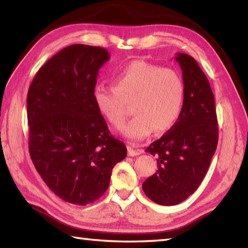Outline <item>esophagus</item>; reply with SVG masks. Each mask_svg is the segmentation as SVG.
<instances>
[{
    "label": "esophagus",
    "instance_id": "34e87169",
    "mask_svg": "<svg viewBox=\"0 0 248 248\" xmlns=\"http://www.w3.org/2000/svg\"><path fill=\"white\" fill-rule=\"evenodd\" d=\"M143 153V151L140 150V149H134L133 146H128V154L130 156H137V155H140Z\"/></svg>",
    "mask_w": 248,
    "mask_h": 248
}]
</instances>
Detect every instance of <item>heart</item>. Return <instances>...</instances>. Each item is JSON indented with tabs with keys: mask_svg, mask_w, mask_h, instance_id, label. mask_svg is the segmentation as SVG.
Returning a JSON list of instances; mask_svg holds the SVG:
<instances>
[{
	"mask_svg": "<svg viewBox=\"0 0 248 248\" xmlns=\"http://www.w3.org/2000/svg\"><path fill=\"white\" fill-rule=\"evenodd\" d=\"M114 86L98 84L93 98L98 111L111 124H123L125 104L131 103L132 119L121 127L127 139L141 141L154 130L166 132L176 124L185 99L184 79L177 71L144 61H133L114 78Z\"/></svg>",
	"mask_w": 248,
	"mask_h": 248,
	"instance_id": "heart-1",
	"label": "heart"
}]
</instances>
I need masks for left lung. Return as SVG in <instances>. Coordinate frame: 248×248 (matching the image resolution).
Wrapping results in <instances>:
<instances>
[{"mask_svg":"<svg viewBox=\"0 0 248 248\" xmlns=\"http://www.w3.org/2000/svg\"><path fill=\"white\" fill-rule=\"evenodd\" d=\"M185 99L176 124L145 152L156 156L158 170L142 184L145 195L162 205H174L194 194L207 174L217 145L215 96L194 58L178 52Z\"/></svg>","mask_w":248,"mask_h":248,"instance_id":"obj_1","label":"left lung"}]
</instances>
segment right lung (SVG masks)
Here are the masks:
<instances>
[{
    "label": "right lung",
    "mask_w": 248,
    "mask_h": 248,
    "mask_svg": "<svg viewBox=\"0 0 248 248\" xmlns=\"http://www.w3.org/2000/svg\"><path fill=\"white\" fill-rule=\"evenodd\" d=\"M109 58L104 48L69 46L41 66L28 90L33 165L54 194L73 204L100 198L114 166L127 156L93 98L98 71Z\"/></svg>",
    "instance_id": "obj_1"
}]
</instances>
